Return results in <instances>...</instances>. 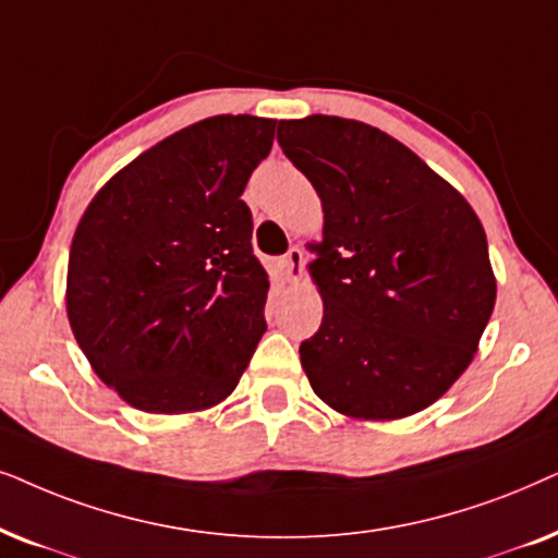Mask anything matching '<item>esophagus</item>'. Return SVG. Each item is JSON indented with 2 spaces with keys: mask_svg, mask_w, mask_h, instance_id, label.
<instances>
[{
  "mask_svg": "<svg viewBox=\"0 0 558 558\" xmlns=\"http://www.w3.org/2000/svg\"><path fill=\"white\" fill-rule=\"evenodd\" d=\"M283 272L291 283H299L301 275H303V252L301 247H291L288 255L283 257Z\"/></svg>",
  "mask_w": 558,
  "mask_h": 558,
  "instance_id": "1",
  "label": "esophagus"
}]
</instances>
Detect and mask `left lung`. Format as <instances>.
Returning a JSON list of instances; mask_svg holds the SVG:
<instances>
[{"label":"left lung","mask_w":558,"mask_h":558,"mask_svg":"<svg viewBox=\"0 0 558 558\" xmlns=\"http://www.w3.org/2000/svg\"><path fill=\"white\" fill-rule=\"evenodd\" d=\"M278 143L324 211L311 280L324 318L301 365L326 405L398 421L436 403L477 354L497 280L470 202L373 124L280 119Z\"/></svg>","instance_id":"1"}]
</instances>
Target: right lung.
I'll return each mask as SVG.
<instances>
[{"label":"right lung","instance_id":"obj_1","mask_svg":"<svg viewBox=\"0 0 558 558\" xmlns=\"http://www.w3.org/2000/svg\"><path fill=\"white\" fill-rule=\"evenodd\" d=\"M278 119L219 114L96 191L73 232L65 314L99 380L145 413L225 403L265 333L270 280L242 191Z\"/></svg>","mask_w":558,"mask_h":558}]
</instances>
